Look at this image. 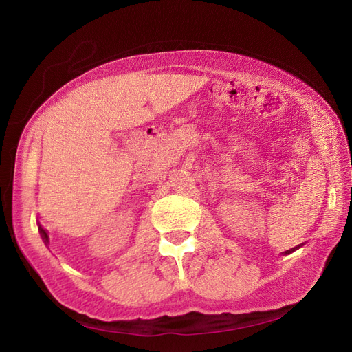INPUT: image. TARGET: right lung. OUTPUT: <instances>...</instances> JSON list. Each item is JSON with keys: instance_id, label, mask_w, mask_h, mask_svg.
Here are the masks:
<instances>
[{"instance_id": "1", "label": "right lung", "mask_w": 352, "mask_h": 352, "mask_svg": "<svg viewBox=\"0 0 352 352\" xmlns=\"http://www.w3.org/2000/svg\"><path fill=\"white\" fill-rule=\"evenodd\" d=\"M39 230H41V236H42V239H44V242L47 243L48 242V235H47V232L42 229V228H39Z\"/></svg>"}]
</instances>
